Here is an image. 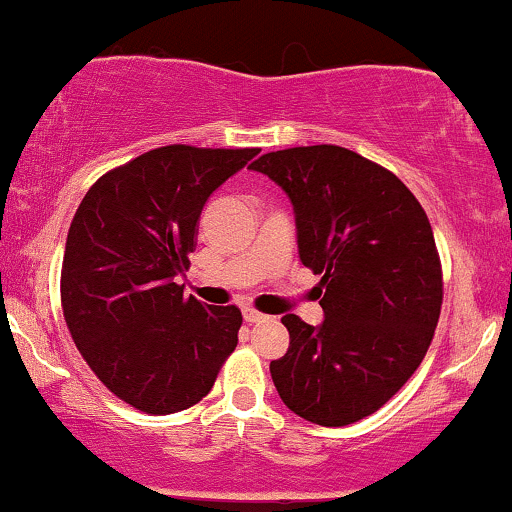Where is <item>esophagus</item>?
<instances>
[{"mask_svg":"<svg viewBox=\"0 0 512 512\" xmlns=\"http://www.w3.org/2000/svg\"><path fill=\"white\" fill-rule=\"evenodd\" d=\"M243 319L245 322H250V324H255V322H267V315H262V312H257V310H252V307H245L243 310Z\"/></svg>","mask_w":512,"mask_h":512,"instance_id":"1","label":"esophagus"}]
</instances>
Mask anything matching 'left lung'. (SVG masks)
Wrapping results in <instances>:
<instances>
[{
    "mask_svg": "<svg viewBox=\"0 0 512 512\" xmlns=\"http://www.w3.org/2000/svg\"><path fill=\"white\" fill-rule=\"evenodd\" d=\"M252 171L288 195L298 255L322 274L324 322L281 317L286 355L269 365L295 415L346 427L377 412L427 355L443 281L432 224L396 174L338 145L262 155Z\"/></svg>",
    "mask_w": 512,
    "mask_h": 512,
    "instance_id": "8db88e82",
    "label": "left lung"
}]
</instances>
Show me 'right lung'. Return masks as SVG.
<instances>
[{
	"label": "right lung",
	"instance_id": "1",
	"mask_svg": "<svg viewBox=\"0 0 512 512\" xmlns=\"http://www.w3.org/2000/svg\"><path fill=\"white\" fill-rule=\"evenodd\" d=\"M257 152L157 147L104 174L71 221L61 307L73 343L114 396L147 415L200 403L238 346V307L186 298L176 276L209 195Z\"/></svg>",
	"mask_w": 512,
	"mask_h": 512
}]
</instances>
